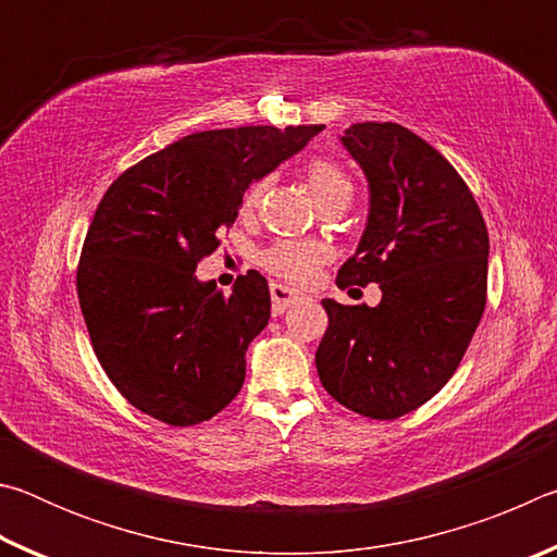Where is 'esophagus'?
Instances as JSON below:
<instances>
[{
    "label": "esophagus",
    "instance_id": "34e87169",
    "mask_svg": "<svg viewBox=\"0 0 557 557\" xmlns=\"http://www.w3.org/2000/svg\"><path fill=\"white\" fill-rule=\"evenodd\" d=\"M270 297H272V314L280 317L285 309H289L292 305H297L305 297L299 295V292L289 289L285 285H270Z\"/></svg>",
    "mask_w": 557,
    "mask_h": 557
}]
</instances>
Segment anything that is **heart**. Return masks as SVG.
I'll return each instance as SVG.
<instances>
[{"instance_id":"obj_1","label":"heart","mask_w":557,"mask_h":557,"mask_svg":"<svg viewBox=\"0 0 557 557\" xmlns=\"http://www.w3.org/2000/svg\"><path fill=\"white\" fill-rule=\"evenodd\" d=\"M307 184L317 203H324L326 199H332V196L342 191H351V182H348L342 169L322 157H317L307 164ZM265 188H268V182L252 184L248 191H245L243 211L248 213L256 211L262 201V196H265ZM324 260H326V250L322 245L282 240L277 245H272L270 250H265V256H262V265H265L270 272H275L277 277H285L289 282H297V285H305V282L314 280Z\"/></svg>"}]
</instances>
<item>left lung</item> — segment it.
<instances>
[{"label":"left lung","instance_id":"obj_1","mask_svg":"<svg viewBox=\"0 0 557 557\" xmlns=\"http://www.w3.org/2000/svg\"><path fill=\"white\" fill-rule=\"evenodd\" d=\"M371 188L356 256L336 285L379 282V307L322 299L329 326L319 381L344 408L395 420L442 391L486 307L488 233L465 178L395 122H358L342 137Z\"/></svg>","mask_w":557,"mask_h":557}]
</instances>
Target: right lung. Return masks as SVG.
<instances>
[{"instance_id":"1","label":"right lung","mask_w":557,"mask_h":557,"mask_svg":"<svg viewBox=\"0 0 557 557\" xmlns=\"http://www.w3.org/2000/svg\"><path fill=\"white\" fill-rule=\"evenodd\" d=\"M324 125L206 129L122 172L83 243L81 312L112 385L166 425L211 420L245 381V351L268 326L258 270L228 297L194 275L219 248L243 194L297 154Z\"/></svg>"}]
</instances>
